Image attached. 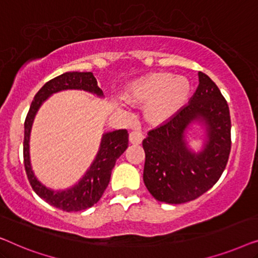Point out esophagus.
Here are the masks:
<instances>
[{
    "instance_id": "34e87169",
    "label": "esophagus",
    "mask_w": 258,
    "mask_h": 258,
    "mask_svg": "<svg viewBox=\"0 0 258 258\" xmlns=\"http://www.w3.org/2000/svg\"><path fill=\"white\" fill-rule=\"evenodd\" d=\"M144 140V136L143 133L139 132V131H132L130 133V143L133 145H139L143 143Z\"/></svg>"
}]
</instances>
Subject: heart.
<instances>
[{
  "mask_svg": "<svg viewBox=\"0 0 258 258\" xmlns=\"http://www.w3.org/2000/svg\"><path fill=\"white\" fill-rule=\"evenodd\" d=\"M189 91L186 78L154 74L133 83L125 92L124 99L133 105L147 104L145 117L148 121L160 124L172 118L186 104Z\"/></svg>",
  "mask_w": 258,
  "mask_h": 258,
  "instance_id": "b5f03b06",
  "label": "heart"
}]
</instances>
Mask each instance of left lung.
Masks as SVG:
<instances>
[{
    "label": "left lung",
    "instance_id": "left-lung-1",
    "mask_svg": "<svg viewBox=\"0 0 258 258\" xmlns=\"http://www.w3.org/2000/svg\"><path fill=\"white\" fill-rule=\"evenodd\" d=\"M199 86L186 106L143 141L144 182L160 202L179 205L209 190L222 175L231 148L229 106L217 85L199 72ZM194 118L207 124L210 139L200 155L186 150L183 133Z\"/></svg>",
    "mask_w": 258,
    "mask_h": 258
}]
</instances>
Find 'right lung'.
<instances>
[{
    "label": "right lung",
    "mask_w": 258,
    "mask_h": 258,
    "mask_svg": "<svg viewBox=\"0 0 258 258\" xmlns=\"http://www.w3.org/2000/svg\"><path fill=\"white\" fill-rule=\"evenodd\" d=\"M68 89L85 90V91L97 93L98 96L103 94V91L97 85V81L92 72H65L51 81L46 82L42 89L35 94L34 100L25 117L23 162L30 186L39 198L64 212H79V210L90 208L100 200L101 195L104 194L110 182L111 172L115 165V161L128 146V132L127 130H118L105 134L96 160L90 167L85 176L74 188L65 191H52L43 186L36 180L30 168L29 133H30L36 112L43 101L50 94Z\"/></svg>",
    "instance_id": "1"
}]
</instances>
